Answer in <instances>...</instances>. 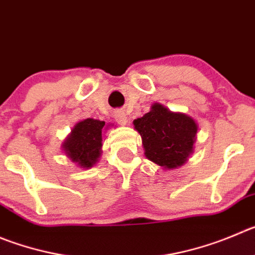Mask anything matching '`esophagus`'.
I'll use <instances>...</instances> for the list:
<instances>
[{"mask_svg": "<svg viewBox=\"0 0 255 255\" xmlns=\"http://www.w3.org/2000/svg\"><path fill=\"white\" fill-rule=\"evenodd\" d=\"M116 122L121 126H125L128 123L127 116L125 113H117L116 114Z\"/></svg>", "mask_w": 255, "mask_h": 255, "instance_id": "obj_1", "label": "esophagus"}]
</instances>
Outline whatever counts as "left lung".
Masks as SVG:
<instances>
[{"instance_id":"1","label":"left lung","mask_w":255,"mask_h":255,"mask_svg":"<svg viewBox=\"0 0 255 255\" xmlns=\"http://www.w3.org/2000/svg\"><path fill=\"white\" fill-rule=\"evenodd\" d=\"M142 137L144 154L165 168L184 165L192 152L197 125L191 117L172 113L162 104L154 103L151 112L133 122Z\"/></svg>"}]
</instances>
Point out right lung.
<instances>
[{"mask_svg":"<svg viewBox=\"0 0 255 255\" xmlns=\"http://www.w3.org/2000/svg\"><path fill=\"white\" fill-rule=\"evenodd\" d=\"M106 122L98 120L82 121L78 123L69 138L64 142V151L73 162L82 167H92L101 156L102 129Z\"/></svg>","mask_w":255,"mask_h":255,"instance_id":"add662e5","label":"right lung"}]
</instances>
